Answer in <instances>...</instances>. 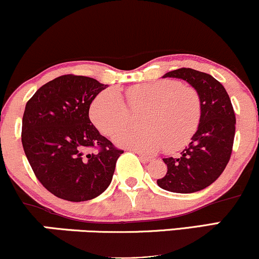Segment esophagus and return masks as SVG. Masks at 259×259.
Listing matches in <instances>:
<instances>
[{"label":"esophagus","mask_w":259,"mask_h":259,"mask_svg":"<svg viewBox=\"0 0 259 259\" xmlns=\"http://www.w3.org/2000/svg\"><path fill=\"white\" fill-rule=\"evenodd\" d=\"M136 153L139 154L140 159H141V160H144V162H151V160H153L152 157H150V156H146V154H144V153H141V152H136Z\"/></svg>","instance_id":"34e87169"}]
</instances>
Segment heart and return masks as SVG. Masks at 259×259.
I'll list each match as a JSON object with an SVG mask.
<instances>
[{
	"instance_id": "1",
	"label": "heart",
	"mask_w": 259,
	"mask_h": 259,
	"mask_svg": "<svg viewBox=\"0 0 259 259\" xmlns=\"http://www.w3.org/2000/svg\"><path fill=\"white\" fill-rule=\"evenodd\" d=\"M127 104L142 115L145 129H124L113 136L120 147L152 153L164 147L175 152L185 147L200 125L202 105L198 92L184 86L179 80H159L132 86L126 90ZM91 120L105 135H112L126 126L130 111L119 91L101 92L90 108Z\"/></svg>"
}]
</instances>
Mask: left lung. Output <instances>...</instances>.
I'll return each instance as SVG.
<instances>
[{
    "instance_id": "left-lung-1",
    "label": "left lung",
    "mask_w": 259,
    "mask_h": 259,
    "mask_svg": "<svg viewBox=\"0 0 259 259\" xmlns=\"http://www.w3.org/2000/svg\"><path fill=\"white\" fill-rule=\"evenodd\" d=\"M198 92L202 115L197 132L178 158H163L167 174L157 180L159 187L177 194H192L206 189L221 177L230 159L235 138V113L230 97L218 80L191 68L165 73Z\"/></svg>"
}]
</instances>
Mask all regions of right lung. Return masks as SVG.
Returning <instances> with one entry per match:
<instances>
[{"label":"right lung","mask_w":259,"mask_h":259,"mask_svg":"<svg viewBox=\"0 0 259 259\" xmlns=\"http://www.w3.org/2000/svg\"><path fill=\"white\" fill-rule=\"evenodd\" d=\"M108 86L81 75H62L41 86L26 102L22 144L35 175L62 200L81 202L111 184L123 151L89 118L95 97ZM89 148L99 152L88 154Z\"/></svg>","instance_id":"right-lung-1"}]
</instances>
